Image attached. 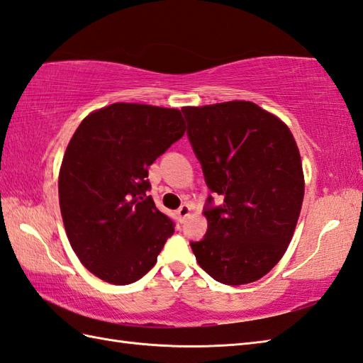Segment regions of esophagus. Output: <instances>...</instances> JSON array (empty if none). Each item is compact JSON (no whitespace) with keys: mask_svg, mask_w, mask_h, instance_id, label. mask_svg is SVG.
<instances>
[{"mask_svg":"<svg viewBox=\"0 0 363 363\" xmlns=\"http://www.w3.org/2000/svg\"><path fill=\"white\" fill-rule=\"evenodd\" d=\"M177 217H179V220L182 221L184 218H186L187 217V215L190 213V206L189 204H182L181 207H179V209H177Z\"/></svg>","mask_w":363,"mask_h":363,"instance_id":"34e87169","label":"esophagus"}]
</instances>
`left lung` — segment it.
I'll use <instances>...</instances> for the list:
<instances>
[{
	"label": "left lung",
	"mask_w": 363,
	"mask_h": 363,
	"mask_svg": "<svg viewBox=\"0 0 363 363\" xmlns=\"http://www.w3.org/2000/svg\"><path fill=\"white\" fill-rule=\"evenodd\" d=\"M204 181L207 233L190 242L207 274L226 285L260 279L284 256L304 198L303 164L284 123L250 101L182 107Z\"/></svg>",
	"instance_id": "1"
}]
</instances>
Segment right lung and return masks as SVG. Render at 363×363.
<instances>
[{
    "mask_svg": "<svg viewBox=\"0 0 363 363\" xmlns=\"http://www.w3.org/2000/svg\"><path fill=\"white\" fill-rule=\"evenodd\" d=\"M186 133L177 109L115 103L76 129L59 173L67 237L99 279L128 285L156 265L174 221L148 195V167Z\"/></svg>",
    "mask_w": 363,
    "mask_h": 363,
    "instance_id": "add662e5",
    "label": "right lung"
}]
</instances>
